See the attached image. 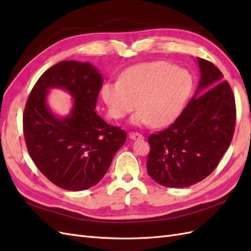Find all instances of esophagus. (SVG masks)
Wrapping results in <instances>:
<instances>
[{"mask_svg": "<svg viewBox=\"0 0 251 251\" xmlns=\"http://www.w3.org/2000/svg\"><path fill=\"white\" fill-rule=\"evenodd\" d=\"M128 137H130V138L133 139V140L143 139V136H142L140 133H137V132H131L130 134H128Z\"/></svg>", "mask_w": 251, "mask_h": 251, "instance_id": "obj_1", "label": "esophagus"}]
</instances>
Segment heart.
Returning a JSON list of instances; mask_svg holds the SVG:
<instances>
[{
  "label": "heart",
  "instance_id": "b5f03b06",
  "mask_svg": "<svg viewBox=\"0 0 251 251\" xmlns=\"http://www.w3.org/2000/svg\"><path fill=\"white\" fill-rule=\"evenodd\" d=\"M193 77L186 70L163 60L135 65L120 80L101 87V97L110 115L124 118L138 103L131 118L135 126H165L177 119L192 94Z\"/></svg>",
  "mask_w": 251,
  "mask_h": 251
}]
</instances>
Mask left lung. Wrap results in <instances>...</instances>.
I'll return each mask as SVG.
<instances>
[{
    "label": "left lung",
    "instance_id": "left-lung-1",
    "mask_svg": "<svg viewBox=\"0 0 251 251\" xmlns=\"http://www.w3.org/2000/svg\"><path fill=\"white\" fill-rule=\"evenodd\" d=\"M201 77L195 95L175 123L149 136L147 170L166 187L198 183L217 168L229 148L235 101L229 83L208 60L197 57Z\"/></svg>",
    "mask_w": 251,
    "mask_h": 251
}]
</instances>
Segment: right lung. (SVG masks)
<instances>
[{"label": "right lung", "instance_id": "obj_1", "mask_svg": "<svg viewBox=\"0 0 251 251\" xmlns=\"http://www.w3.org/2000/svg\"><path fill=\"white\" fill-rule=\"evenodd\" d=\"M102 80L90 63L64 60L42 74L27 100L23 128L29 155L60 188L77 192L96 185L126 142V131L108 125L95 112ZM52 87L74 97L66 118L54 116L47 104Z\"/></svg>", "mask_w": 251, "mask_h": 251}]
</instances>
